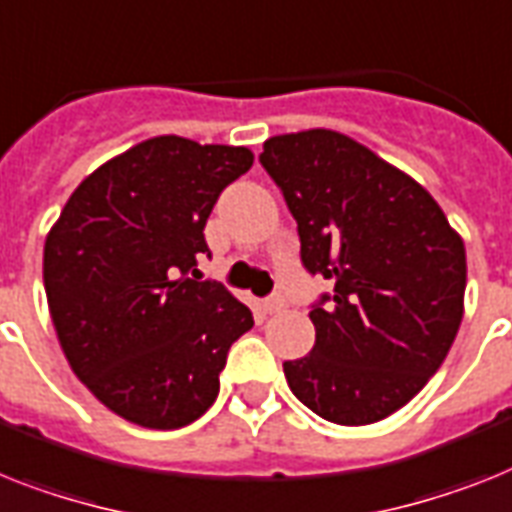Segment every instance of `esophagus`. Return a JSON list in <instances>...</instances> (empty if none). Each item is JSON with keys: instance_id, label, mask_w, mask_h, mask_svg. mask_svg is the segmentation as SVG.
I'll list each match as a JSON object with an SVG mask.
<instances>
[{"instance_id": "1", "label": "esophagus", "mask_w": 512, "mask_h": 512, "mask_svg": "<svg viewBox=\"0 0 512 512\" xmlns=\"http://www.w3.org/2000/svg\"><path fill=\"white\" fill-rule=\"evenodd\" d=\"M283 309H286V299H283L281 294L268 296V299H265V302H263V312H265V315H276V312H283Z\"/></svg>"}]
</instances>
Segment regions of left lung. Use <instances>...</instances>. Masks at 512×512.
Segmentation results:
<instances>
[{"label": "left lung", "instance_id": "1", "mask_svg": "<svg viewBox=\"0 0 512 512\" xmlns=\"http://www.w3.org/2000/svg\"><path fill=\"white\" fill-rule=\"evenodd\" d=\"M260 163L296 218L302 263L333 281L315 346L283 362L291 393L343 427L380 422L445 362L463 320L466 247L435 197L333 130L265 140Z\"/></svg>", "mask_w": 512, "mask_h": 512}]
</instances>
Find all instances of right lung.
Listing matches in <instances>:
<instances>
[{
    "label": "right lung",
    "instance_id": "1",
    "mask_svg": "<svg viewBox=\"0 0 512 512\" xmlns=\"http://www.w3.org/2000/svg\"><path fill=\"white\" fill-rule=\"evenodd\" d=\"M255 156L150 137L77 184L44 244L51 322L77 380L148 429L192 424L216 401L231 343L255 320L216 281L205 221Z\"/></svg>",
    "mask_w": 512,
    "mask_h": 512
}]
</instances>
